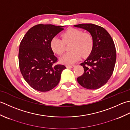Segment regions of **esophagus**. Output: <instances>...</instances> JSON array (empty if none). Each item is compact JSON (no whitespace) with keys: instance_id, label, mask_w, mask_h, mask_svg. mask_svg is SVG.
Masks as SVG:
<instances>
[{"instance_id":"obj_1","label":"esophagus","mask_w":130,"mask_h":130,"mask_svg":"<svg viewBox=\"0 0 130 130\" xmlns=\"http://www.w3.org/2000/svg\"><path fill=\"white\" fill-rule=\"evenodd\" d=\"M75 67V65H67L66 66V67L67 68H73Z\"/></svg>"}]
</instances>
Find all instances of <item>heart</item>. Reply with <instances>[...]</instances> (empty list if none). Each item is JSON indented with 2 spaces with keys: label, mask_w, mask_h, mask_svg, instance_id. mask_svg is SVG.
Returning <instances> with one entry per match:
<instances>
[{
  "label": "heart",
  "mask_w": 130,
  "mask_h": 130,
  "mask_svg": "<svg viewBox=\"0 0 130 130\" xmlns=\"http://www.w3.org/2000/svg\"><path fill=\"white\" fill-rule=\"evenodd\" d=\"M62 38L57 36L50 42L52 50L58 55H62L65 51L66 44L71 43V51L63 55L60 61L66 64H71L80 59L81 55L86 57L91 53L94 47V40L90 34L84 32L76 28H70L62 34Z\"/></svg>",
  "instance_id": "b5f03b06"
}]
</instances>
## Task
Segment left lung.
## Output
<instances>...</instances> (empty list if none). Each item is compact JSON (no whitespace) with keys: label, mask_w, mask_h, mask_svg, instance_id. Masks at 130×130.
<instances>
[{"label":"left lung","mask_w":130,"mask_h":130,"mask_svg":"<svg viewBox=\"0 0 130 130\" xmlns=\"http://www.w3.org/2000/svg\"><path fill=\"white\" fill-rule=\"evenodd\" d=\"M74 26L89 32L94 40L91 53L80 64L84 72L77 80L81 86L87 89H98L107 83L112 75L116 61L115 43L109 34L101 26L92 23Z\"/></svg>","instance_id":"1"}]
</instances>
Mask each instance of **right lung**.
<instances>
[{
  "label": "right lung",
  "mask_w": 130,
  "mask_h": 130,
  "mask_svg": "<svg viewBox=\"0 0 130 130\" xmlns=\"http://www.w3.org/2000/svg\"><path fill=\"white\" fill-rule=\"evenodd\" d=\"M64 26L39 24L33 26L20 45L18 60L20 71L32 88L48 91L59 84L64 65L55 64L58 58L50 46L54 36L64 30Z\"/></svg>",
  "instance_id": "1"
}]
</instances>
